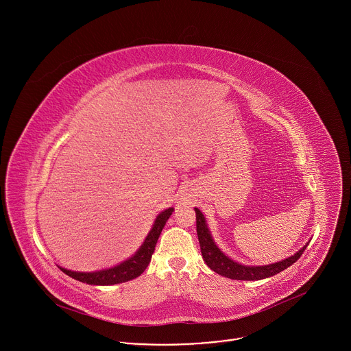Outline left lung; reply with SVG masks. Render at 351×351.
<instances>
[{
  "label": "left lung",
  "instance_id": "obj_1",
  "mask_svg": "<svg viewBox=\"0 0 351 351\" xmlns=\"http://www.w3.org/2000/svg\"><path fill=\"white\" fill-rule=\"evenodd\" d=\"M195 211V223H197V236L199 241V248H202V256L204 258V263L217 274L229 278V279H237V280H260L269 276H274L286 268H289L291 264H294L300 257L303 256L304 250L307 248V244L298 250V252L280 261L271 265L264 267H247L241 265L239 263H234L228 256H225L221 250L214 243L210 230L206 223V218L198 208H194Z\"/></svg>",
  "mask_w": 351,
  "mask_h": 351
}]
</instances>
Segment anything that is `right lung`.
Here are the masks:
<instances>
[{
  "label": "right lung",
  "instance_id": "add662e5",
  "mask_svg": "<svg viewBox=\"0 0 351 351\" xmlns=\"http://www.w3.org/2000/svg\"><path fill=\"white\" fill-rule=\"evenodd\" d=\"M172 211H173V208H168L157 217V219L153 225V229L149 230L143 245L138 248V252L132 258L123 261L122 264H119L114 268H110V269L98 271V272H75V271H68L65 268H61L62 272L79 282H83L87 285H99V286L117 285V283L128 282L130 279L140 276L148 267L149 261H152V256L156 250L157 240H158L168 218L172 215Z\"/></svg>",
  "mask_w": 351,
  "mask_h": 351
}]
</instances>
